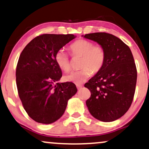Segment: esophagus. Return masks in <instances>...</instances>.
I'll return each mask as SVG.
<instances>
[{
    "instance_id": "1",
    "label": "esophagus",
    "mask_w": 149,
    "mask_h": 149,
    "mask_svg": "<svg viewBox=\"0 0 149 149\" xmlns=\"http://www.w3.org/2000/svg\"><path fill=\"white\" fill-rule=\"evenodd\" d=\"M76 86H77V88H78V90H80V89L82 88V86H82V84H76Z\"/></svg>"
}]
</instances>
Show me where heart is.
Segmentation results:
<instances>
[{
	"instance_id": "obj_1",
	"label": "heart",
	"mask_w": 149,
	"mask_h": 149,
	"mask_svg": "<svg viewBox=\"0 0 149 149\" xmlns=\"http://www.w3.org/2000/svg\"><path fill=\"white\" fill-rule=\"evenodd\" d=\"M70 49L74 56H82L81 61L82 69L73 71L65 76V80L80 84L92 75V71L97 73L104 66L106 61L104 49L98 45H94L92 41L79 39L70 45ZM55 61L61 69L68 71L71 65L68 54L64 49H60L55 54Z\"/></svg>"
}]
</instances>
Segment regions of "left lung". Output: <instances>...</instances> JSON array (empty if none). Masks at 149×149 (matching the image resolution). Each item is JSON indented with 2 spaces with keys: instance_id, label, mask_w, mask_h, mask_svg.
Wrapping results in <instances>:
<instances>
[{
  "instance_id": "obj_1",
  "label": "left lung",
  "mask_w": 149,
  "mask_h": 149,
  "mask_svg": "<svg viewBox=\"0 0 149 149\" xmlns=\"http://www.w3.org/2000/svg\"><path fill=\"white\" fill-rule=\"evenodd\" d=\"M82 37L97 43L106 53L102 69L84 84L91 93L86 106L97 120L114 121L127 112L134 99L137 69L132 51L122 40L109 33Z\"/></svg>"
}]
</instances>
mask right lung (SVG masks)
Wrapping results in <instances>:
<instances>
[{
  "label": "right lung",
  "instance_id": "obj_1",
  "mask_svg": "<svg viewBox=\"0 0 149 149\" xmlns=\"http://www.w3.org/2000/svg\"><path fill=\"white\" fill-rule=\"evenodd\" d=\"M75 37L43 34L22 52L15 73L17 91L24 108L35 121L50 124L59 119L78 91L72 82H58L62 71L55 61L56 52Z\"/></svg>",
  "mask_w": 149,
  "mask_h": 149
}]
</instances>
